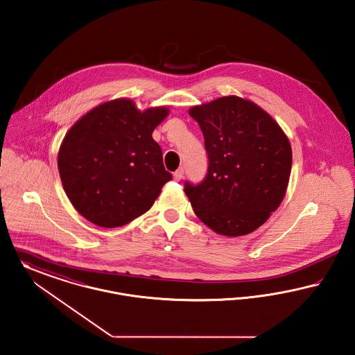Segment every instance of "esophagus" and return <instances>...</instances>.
<instances>
[{
    "label": "esophagus",
    "instance_id": "esophagus-1",
    "mask_svg": "<svg viewBox=\"0 0 355 355\" xmlns=\"http://www.w3.org/2000/svg\"><path fill=\"white\" fill-rule=\"evenodd\" d=\"M183 175H184V169L179 168L178 171H175V173H173V179H175L176 182H180V180L183 179Z\"/></svg>",
    "mask_w": 355,
    "mask_h": 355
}]
</instances>
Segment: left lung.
Listing matches in <instances>:
<instances>
[{
	"mask_svg": "<svg viewBox=\"0 0 355 355\" xmlns=\"http://www.w3.org/2000/svg\"><path fill=\"white\" fill-rule=\"evenodd\" d=\"M205 136L208 171L199 184L186 182L196 216L215 232L242 236L279 207L291 172V146L278 123L238 96L189 110Z\"/></svg>",
	"mask_w": 355,
	"mask_h": 355,
	"instance_id": "left-lung-1",
	"label": "left lung"
}]
</instances>
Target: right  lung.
Wrapping results in <instances>:
<instances>
[{
	"instance_id": "right-lung-1",
	"label": "right lung",
	"mask_w": 355,
	"mask_h": 355,
	"mask_svg": "<svg viewBox=\"0 0 355 355\" xmlns=\"http://www.w3.org/2000/svg\"><path fill=\"white\" fill-rule=\"evenodd\" d=\"M166 107L140 112L128 98L104 103L83 116L58 150V172L67 196L87 220L120 227L150 209L172 179L153 130Z\"/></svg>"
}]
</instances>
